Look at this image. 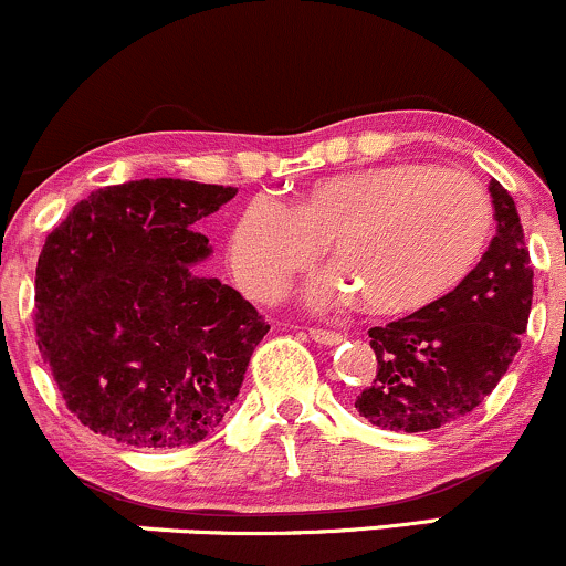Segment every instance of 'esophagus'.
Returning <instances> with one entry per match:
<instances>
[{"instance_id":"obj_1","label":"esophagus","mask_w":566,"mask_h":566,"mask_svg":"<svg viewBox=\"0 0 566 566\" xmlns=\"http://www.w3.org/2000/svg\"><path fill=\"white\" fill-rule=\"evenodd\" d=\"M308 335H312V340H316V344H325V346H335V344H340V340L346 338L344 333L325 331V327H312V331H308Z\"/></svg>"}]
</instances>
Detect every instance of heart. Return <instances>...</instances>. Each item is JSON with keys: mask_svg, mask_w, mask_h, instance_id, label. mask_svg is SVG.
Here are the masks:
<instances>
[{"mask_svg": "<svg viewBox=\"0 0 566 566\" xmlns=\"http://www.w3.org/2000/svg\"><path fill=\"white\" fill-rule=\"evenodd\" d=\"M492 226L473 174L400 160L316 182L290 207L254 198L231 233V265L252 297L276 301L327 244L335 271L314 284L316 303L354 290L370 312L400 314L454 290Z\"/></svg>", "mask_w": 566, "mask_h": 566, "instance_id": "1", "label": "heart"}]
</instances>
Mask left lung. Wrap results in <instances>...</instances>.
Segmentation results:
<instances>
[{
  "label": "left lung",
  "instance_id": "left-lung-1",
  "mask_svg": "<svg viewBox=\"0 0 566 566\" xmlns=\"http://www.w3.org/2000/svg\"><path fill=\"white\" fill-rule=\"evenodd\" d=\"M489 192L496 235L481 263L430 306L368 331L378 368L354 408L381 430L427 432L462 419L518 352L535 271L513 198L496 179Z\"/></svg>",
  "mask_w": 566,
  "mask_h": 566
}]
</instances>
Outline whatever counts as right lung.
I'll use <instances>...</instances> for the list:
<instances>
[{"label":"right lung","instance_id":"obj_1","mask_svg":"<svg viewBox=\"0 0 566 566\" xmlns=\"http://www.w3.org/2000/svg\"><path fill=\"white\" fill-rule=\"evenodd\" d=\"M235 188L136 179L91 192L36 260V346L66 408L134 449H182L233 406L269 322L192 263Z\"/></svg>","mask_w":566,"mask_h":566}]
</instances>
